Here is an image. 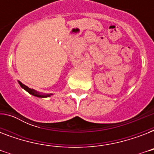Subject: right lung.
<instances>
[{"label":"right lung","instance_id":"obj_1","mask_svg":"<svg viewBox=\"0 0 154 154\" xmlns=\"http://www.w3.org/2000/svg\"><path fill=\"white\" fill-rule=\"evenodd\" d=\"M18 83L20 84V87L22 88V89H24L25 90V91H27L28 93L29 94H31V95H32V96L34 97H41V98H45V97H50L51 95H53L52 94H42V93H39V92L36 91V90H34V89H30V88H29L28 86H26V85H25L24 84H22L21 82H19L18 81Z\"/></svg>","mask_w":154,"mask_h":154}]
</instances>
